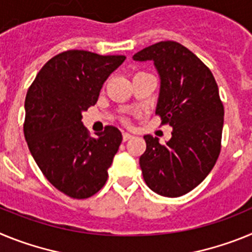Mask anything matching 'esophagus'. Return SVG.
Returning a JSON list of instances; mask_svg holds the SVG:
<instances>
[{
    "label": "esophagus",
    "instance_id": "1",
    "mask_svg": "<svg viewBox=\"0 0 252 252\" xmlns=\"http://www.w3.org/2000/svg\"><path fill=\"white\" fill-rule=\"evenodd\" d=\"M131 137H132V135L128 132H124L122 133V139H124V141H127V140H130Z\"/></svg>",
    "mask_w": 252,
    "mask_h": 252
}]
</instances>
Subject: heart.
<instances>
[{
  "label": "heart",
  "instance_id": "obj_1",
  "mask_svg": "<svg viewBox=\"0 0 252 252\" xmlns=\"http://www.w3.org/2000/svg\"><path fill=\"white\" fill-rule=\"evenodd\" d=\"M125 122H126V124H127V120H125Z\"/></svg>",
  "mask_w": 252,
  "mask_h": 252
}]
</instances>
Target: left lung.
<instances>
[{
    "label": "left lung",
    "instance_id": "1",
    "mask_svg": "<svg viewBox=\"0 0 252 252\" xmlns=\"http://www.w3.org/2000/svg\"><path fill=\"white\" fill-rule=\"evenodd\" d=\"M132 58L157 66L161 79L157 115L173 127L164 145L144 136V180L158 194L180 197L203 182L221 153L224 110L218 86L208 66L177 41H160Z\"/></svg>",
    "mask_w": 252,
    "mask_h": 252
}]
</instances>
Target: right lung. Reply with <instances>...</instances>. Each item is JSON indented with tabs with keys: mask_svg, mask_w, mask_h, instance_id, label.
<instances>
[{
	"mask_svg": "<svg viewBox=\"0 0 252 252\" xmlns=\"http://www.w3.org/2000/svg\"><path fill=\"white\" fill-rule=\"evenodd\" d=\"M125 55L66 50L51 58L29 87L24 133L44 177L58 190L86 199L101 190L122 141L117 127L90 136L82 112L95 104Z\"/></svg>",
	"mask_w": 252,
	"mask_h": 252,
	"instance_id": "obj_1",
	"label": "right lung"
}]
</instances>
